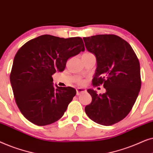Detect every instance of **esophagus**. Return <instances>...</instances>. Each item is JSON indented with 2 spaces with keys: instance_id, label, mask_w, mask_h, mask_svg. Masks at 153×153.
<instances>
[{
  "instance_id": "esophagus-1",
  "label": "esophagus",
  "mask_w": 153,
  "mask_h": 153,
  "mask_svg": "<svg viewBox=\"0 0 153 153\" xmlns=\"http://www.w3.org/2000/svg\"><path fill=\"white\" fill-rule=\"evenodd\" d=\"M85 91H86V90H85V88H78L76 89V95H81V93H85Z\"/></svg>"
}]
</instances>
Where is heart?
<instances>
[{
  "label": "heart",
  "instance_id": "heart-1",
  "mask_svg": "<svg viewBox=\"0 0 153 153\" xmlns=\"http://www.w3.org/2000/svg\"><path fill=\"white\" fill-rule=\"evenodd\" d=\"M79 83H82V81H79Z\"/></svg>",
  "mask_w": 153,
  "mask_h": 153
}]
</instances>
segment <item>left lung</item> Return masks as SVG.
Segmentation results:
<instances>
[{
  "label": "left lung",
  "instance_id": "1",
  "mask_svg": "<svg viewBox=\"0 0 153 153\" xmlns=\"http://www.w3.org/2000/svg\"><path fill=\"white\" fill-rule=\"evenodd\" d=\"M83 39L97 60L93 85L102 84L106 89L100 95L87 90L92 102L85 107V114L100 125L116 124L128 115L139 95V61L130 45L117 35H97Z\"/></svg>",
  "mask_w": 153,
  "mask_h": 153
}]
</instances>
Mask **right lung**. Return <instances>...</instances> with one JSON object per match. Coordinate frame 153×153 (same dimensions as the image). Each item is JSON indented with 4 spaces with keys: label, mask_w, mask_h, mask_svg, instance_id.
<instances>
[{
    "label": "right lung",
    "mask_w": 153,
    "mask_h": 153,
    "mask_svg": "<svg viewBox=\"0 0 153 153\" xmlns=\"http://www.w3.org/2000/svg\"><path fill=\"white\" fill-rule=\"evenodd\" d=\"M79 37L43 35L30 39L14 58L10 82L14 99L25 118L44 126L59 120L76 95L72 87H54L52 75L62 72L70 57L84 51Z\"/></svg>",
    "instance_id": "1"
}]
</instances>
